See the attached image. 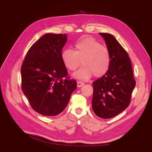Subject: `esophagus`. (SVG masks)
<instances>
[{
  "label": "esophagus",
  "mask_w": 152,
  "mask_h": 152,
  "mask_svg": "<svg viewBox=\"0 0 152 152\" xmlns=\"http://www.w3.org/2000/svg\"><path fill=\"white\" fill-rule=\"evenodd\" d=\"M84 84L83 83L81 82V81H78V82L77 83V86L78 87H82Z\"/></svg>",
  "instance_id": "obj_1"
}]
</instances>
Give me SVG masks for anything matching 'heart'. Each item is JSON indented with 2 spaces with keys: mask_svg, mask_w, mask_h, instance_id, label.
Returning <instances> with one entry per match:
<instances>
[{
  "mask_svg": "<svg viewBox=\"0 0 152 152\" xmlns=\"http://www.w3.org/2000/svg\"><path fill=\"white\" fill-rule=\"evenodd\" d=\"M61 58L63 65L69 71H75L83 66L73 76L78 80L87 81L93 75L95 77L104 76L109 69L111 56L109 50L97 40L83 36L75 44V51L70 49L63 50Z\"/></svg>",
  "mask_w": 152,
  "mask_h": 152,
  "instance_id": "b5f03b06",
  "label": "heart"
}]
</instances>
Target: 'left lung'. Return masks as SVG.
Masks as SVG:
<instances>
[{"mask_svg":"<svg viewBox=\"0 0 152 152\" xmlns=\"http://www.w3.org/2000/svg\"><path fill=\"white\" fill-rule=\"evenodd\" d=\"M104 39L111 56L107 73L93 84L92 107L97 116L113 118L129 106L135 86L128 54L110 34L99 33Z\"/></svg>","mask_w":152,"mask_h":152,"instance_id":"obj_1","label":"left lung"}]
</instances>
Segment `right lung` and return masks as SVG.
I'll use <instances>...</instances> for the list:
<instances>
[{"label": "right lung", "mask_w": 152, "mask_h": 152, "mask_svg": "<svg viewBox=\"0 0 152 152\" xmlns=\"http://www.w3.org/2000/svg\"><path fill=\"white\" fill-rule=\"evenodd\" d=\"M66 41V34H45L31 47L22 64L23 93L33 109L44 116L61 113L76 89L75 80L63 79L68 75L61 58Z\"/></svg>", "instance_id": "1"}]
</instances>
